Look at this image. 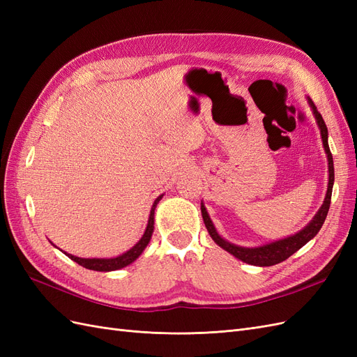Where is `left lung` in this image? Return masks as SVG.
I'll use <instances>...</instances> for the list:
<instances>
[{"label": "left lung", "instance_id": "1", "mask_svg": "<svg viewBox=\"0 0 357 357\" xmlns=\"http://www.w3.org/2000/svg\"><path fill=\"white\" fill-rule=\"evenodd\" d=\"M308 102L312 109V113L316 116L317 125L320 128V134H321V139H323V146H325V152L328 155V165H329V183H328V192H326V198L323 201V205L320 207V210L317 211V214L312 219L304 229L299 231L298 234L287 236L284 240H280L271 244H266L262 247H255V248H245V247H238L235 244H231L226 240H223L222 236L215 231V228L213 226L208 213L205 210L204 204H201V213H202V219L205 223V228H207L210 236L213 238V241L220 245L223 250H226L228 253H231L232 256H235L240 261L250 264V265H256V266H271L275 264H280L286 261L287 257H290L295 252H298L302 245H305L311 238H314L317 235V232L320 231L321 225L325 223V219L329 211V205H331V197H332V186H333V159H332V153L329 150V144H328V128L325 121H323L321 114L317 112V107L314 105L310 98Z\"/></svg>", "mask_w": 357, "mask_h": 357}]
</instances>
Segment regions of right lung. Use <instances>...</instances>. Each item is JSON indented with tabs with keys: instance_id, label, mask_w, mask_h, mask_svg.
I'll return each mask as SVG.
<instances>
[{
	"instance_id": "add662e5",
	"label": "right lung",
	"mask_w": 357,
	"mask_h": 357,
	"mask_svg": "<svg viewBox=\"0 0 357 357\" xmlns=\"http://www.w3.org/2000/svg\"><path fill=\"white\" fill-rule=\"evenodd\" d=\"M162 195L156 198L153 207H152V211H150V218H149V223H147V228H146V232L144 235L142 236V240H139L132 248H129V250L121 256L117 257H113V259H82V257H77V256H73V255H67L71 261L77 262L79 265L88 268V269H93V271H116V269H121L129 264H132L135 259L143 253V250L146 248V245L149 244L150 238H152V234H153V223H155V208L158 202L160 201Z\"/></svg>"
}]
</instances>
